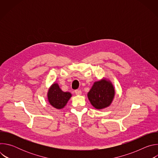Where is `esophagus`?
Here are the masks:
<instances>
[{
    "instance_id": "34e87169",
    "label": "esophagus",
    "mask_w": 158,
    "mask_h": 158,
    "mask_svg": "<svg viewBox=\"0 0 158 158\" xmlns=\"http://www.w3.org/2000/svg\"><path fill=\"white\" fill-rule=\"evenodd\" d=\"M75 93L76 95H81L82 94V91H81V90H76Z\"/></svg>"
}]
</instances>
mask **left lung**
<instances>
[{
	"label": "left lung",
	"mask_w": 158,
	"mask_h": 158,
	"mask_svg": "<svg viewBox=\"0 0 158 158\" xmlns=\"http://www.w3.org/2000/svg\"><path fill=\"white\" fill-rule=\"evenodd\" d=\"M115 96V89L112 82L103 78L94 82L91 89L87 93V98L96 109H102L109 107Z\"/></svg>",
	"instance_id": "left-lung-1"
}]
</instances>
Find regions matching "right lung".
Wrapping results in <instances>:
<instances>
[{"label":"right lung","mask_w":158,"mask_h":158,"mask_svg":"<svg viewBox=\"0 0 158 158\" xmlns=\"http://www.w3.org/2000/svg\"><path fill=\"white\" fill-rule=\"evenodd\" d=\"M71 97V93L62 91L56 82L52 84L48 90V101L52 107L57 109L64 108Z\"/></svg>","instance_id":"right-lung-1"}]
</instances>
